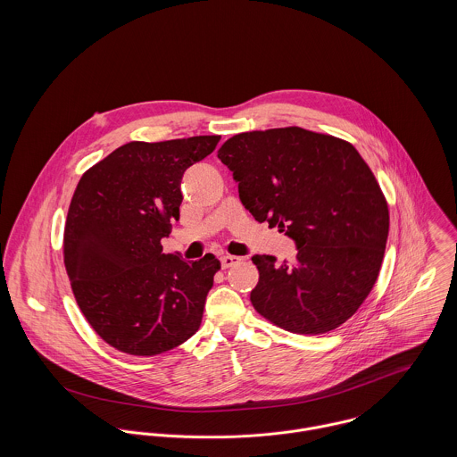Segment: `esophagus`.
<instances>
[{"mask_svg": "<svg viewBox=\"0 0 457 457\" xmlns=\"http://www.w3.org/2000/svg\"><path fill=\"white\" fill-rule=\"evenodd\" d=\"M239 257H234V255H223L221 257V267L223 269H228V267H232V265H236V263H239Z\"/></svg>", "mask_w": 457, "mask_h": 457, "instance_id": "esophagus-1", "label": "esophagus"}]
</instances>
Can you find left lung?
Wrapping results in <instances>:
<instances>
[{
  "instance_id": "left-lung-1",
  "label": "left lung",
  "mask_w": 457,
  "mask_h": 457,
  "mask_svg": "<svg viewBox=\"0 0 457 457\" xmlns=\"http://www.w3.org/2000/svg\"><path fill=\"white\" fill-rule=\"evenodd\" d=\"M257 221L288 236L292 262L255 255L253 308L285 330L324 334L371 292L386 253L389 207L357 149L299 127L246 131L218 151Z\"/></svg>"
}]
</instances>
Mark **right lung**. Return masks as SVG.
<instances>
[{
    "label": "right lung",
    "instance_id": "1",
    "mask_svg": "<svg viewBox=\"0 0 457 457\" xmlns=\"http://www.w3.org/2000/svg\"><path fill=\"white\" fill-rule=\"evenodd\" d=\"M220 135L129 142L93 165L71 196L63 237L75 301L96 334L120 352L158 355L202 322L220 261L163 253L179 220L181 179Z\"/></svg>",
    "mask_w": 457,
    "mask_h": 457
}]
</instances>
